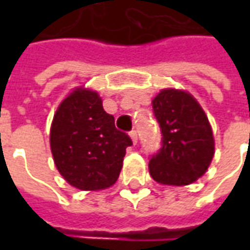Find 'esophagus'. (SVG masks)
<instances>
[{
	"label": "esophagus",
	"instance_id": "1",
	"mask_svg": "<svg viewBox=\"0 0 250 250\" xmlns=\"http://www.w3.org/2000/svg\"><path fill=\"white\" fill-rule=\"evenodd\" d=\"M130 136H131V139H132V143L136 145V143H138V132H136L135 130L130 131Z\"/></svg>",
	"mask_w": 250,
	"mask_h": 250
}]
</instances>
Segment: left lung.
<instances>
[{
	"label": "left lung",
	"instance_id": "1",
	"mask_svg": "<svg viewBox=\"0 0 250 250\" xmlns=\"http://www.w3.org/2000/svg\"><path fill=\"white\" fill-rule=\"evenodd\" d=\"M152 111L162 134V147L148 163L152 179L174 186L193 184L214 155L208 116L190 93L171 88L154 98Z\"/></svg>",
	"mask_w": 250,
	"mask_h": 250
}]
</instances>
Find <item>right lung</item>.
<instances>
[{
	"label": "right lung",
	"instance_id": "1",
	"mask_svg": "<svg viewBox=\"0 0 250 250\" xmlns=\"http://www.w3.org/2000/svg\"><path fill=\"white\" fill-rule=\"evenodd\" d=\"M131 138L115 127L98 92L76 88L53 116L51 150L59 173L80 190L107 188L119 178Z\"/></svg>",
	"mask_w": 250,
	"mask_h": 250
}]
</instances>
